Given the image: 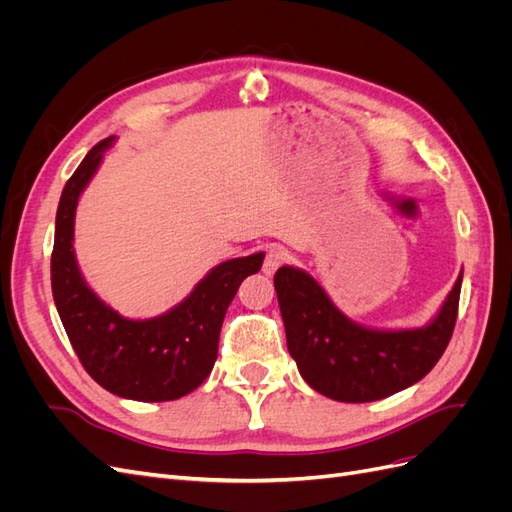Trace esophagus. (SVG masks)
Masks as SVG:
<instances>
[{
	"label": "esophagus",
	"mask_w": 512,
	"mask_h": 512,
	"mask_svg": "<svg viewBox=\"0 0 512 512\" xmlns=\"http://www.w3.org/2000/svg\"><path fill=\"white\" fill-rule=\"evenodd\" d=\"M288 254L284 247L280 245H271L267 250V256H265V262H262V271H265L267 275H273L277 269H280L284 262H286Z\"/></svg>",
	"instance_id": "1"
}]
</instances>
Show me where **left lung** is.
<instances>
[{
    "instance_id": "8db88e82",
    "label": "left lung",
    "mask_w": 512,
    "mask_h": 512,
    "mask_svg": "<svg viewBox=\"0 0 512 512\" xmlns=\"http://www.w3.org/2000/svg\"><path fill=\"white\" fill-rule=\"evenodd\" d=\"M461 280L463 271L436 318L404 331L356 324L303 269L280 267L273 284L288 352L303 380L324 397L365 404L408 389L440 361L455 329Z\"/></svg>"
}]
</instances>
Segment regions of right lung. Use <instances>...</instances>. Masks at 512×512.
<instances>
[{"label": "right lung", "mask_w": 512, "mask_h": 512, "mask_svg": "<svg viewBox=\"0 0 512 512\" xmlns=\"http://www.w3.org/2000/svg\"><path fill=\"white\" fill-rule=\"evenodd\" d=\"M113 143L115 136H108L91 149L61 192L51 256L53 299L76 356L102 389L134 401H173L211 374L226 309L245 277L260 271L265 254L220 262L162 316L123 318L87 286L72 245L76 205Z\"/></svg>", "instance_id": "right-lung-1"}]
</instances>
